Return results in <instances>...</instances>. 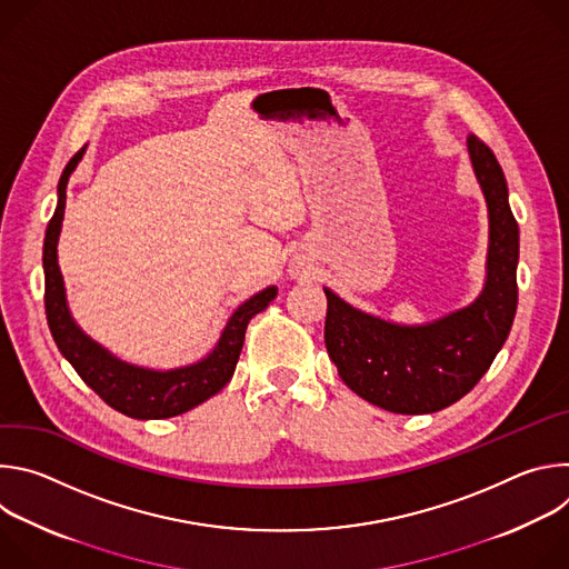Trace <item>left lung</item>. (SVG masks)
Wrapping results in <instances>:
<instances>
[{
  "mask_svg": "<svg viewBox=\"0 0 569 569\" xmlns=\"http://www.w3.org/2000/svg\"><path fill=\"white\" fill-rule=\"evenodd\" d=\"M472 173L489 209V252L479 297L426 323H396L327 292L323 342L340 378L360 398L396 415H430L466 396L489 371L518 308L520 231L493 150L466 139Z\"/></svg>",
  "mask_w": 569,
  "mask_h": 569,
  "instance_id": "obj_1",
  "label": "left lung"
}]
</instances>
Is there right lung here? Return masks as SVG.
Returning a JSON list of instances; mask_svg holds the SVG:
<instances>
[{
	"mask_svg": "<svg viewBox=\"0 0 569 569\" xmlns=\"http://www.w3.org/2000/svg\"><path fill=\"white\" fill-rule=\"evenodd\" d=\"M86 146L80 148L64 167L58 182V204L53 218L47 224L44 248H42V268H44V310L49 331L60 353L76 373L92 387L112 410L130 419H171L184 415L200 402L218 393L233 376L242 342H246V329L250 319L268 308L277 297V286H268L248 301H242L231 317L216 342V347L198 362L176 367V369H148L132 362H126L92 340L67 306V292L62 272L58 266V238L64 218L67 182L76 171L78 161L83 159Z\"/></svg>",
	"mask_w": 569,
	"mask_h": 569,
	"instance_id": "1",
	"label": "right lung"
}]
</instances>
